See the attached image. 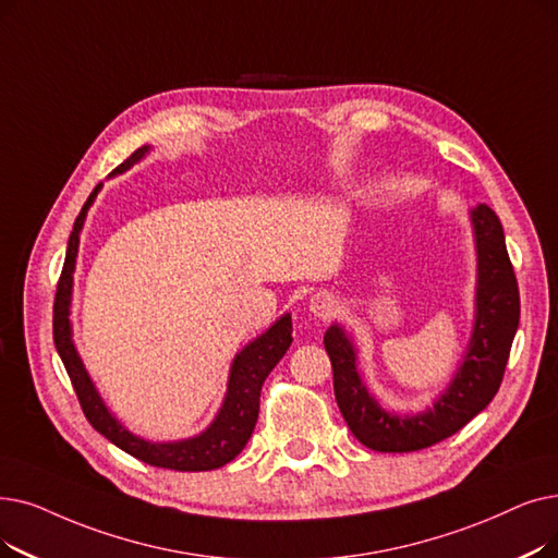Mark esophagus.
Instances as JSON below:
<instances>
[{"instance_id": "1", "label": "esophagus", "mask_w": 558, "mask_h": 558, "mask_svg": "<svg viewBox=\"0 0 558 558\" xmlns=\"http://www.w3.org/2000/svg\"><path fill=\"white\" fill-rule=\"evenodd\" d=\"M310 310L322 319H328L337 310V301L330 294H314L310 301Z\"/></svg>"}]
</instances>
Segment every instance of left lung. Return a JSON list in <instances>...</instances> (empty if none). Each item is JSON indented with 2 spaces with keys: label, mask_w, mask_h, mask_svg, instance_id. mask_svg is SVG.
<instances>
[{
  "label": "left lung",
  "mask_w": 558,
  "mask_h": 558,
  "mask_svg": "<svg viewBox=\"0 0 558 558\" xmlns=\"http://www.w3.org/2000/svg\"><path fill=\"white\" fill-rule=\"evenodd\" d=\"M476 241V317L463 365L453 380L420 415H395L367 392L355 365V349L337 324L324 335L332 365L335 399L355 438L385 453L420 451L463 428L497 395L520 324V292L504 228L488 205L472 209Z\"/></svg>",
  "instance_id": "obj_1"
}]
</instances>
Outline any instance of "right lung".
Returning a JSON list of instances; mask_svg holds the SVG:
<instances>
[{"label": "right lung", "instance_id": "add662e5", "mask_svg": "<svg viewBox=\"0 0 558 558\" xmlns=\"http://www.w3.org/2000/svg\"><path fill=\"white\" fill-rule=\"evenodd\" d=\"M148 150H150L148 145H143V148L132 153V157H128L116 168L113 175L128 171V168L138 159H143V155ZM100 186L102 184L93 189V193L75 219V226H72L63 271L57 284L54 319H52L54 344L63 360V367L70 376V383L75 387L80 405L95 430L102 433L109 442L128 451L130 456L143 460V463L163 468V470H178V472H207V470L223 468L226 463H230V460H234V456L251 440L257 415H259L262 385L266 376H269L271 369L278 365L280 357L287 353L289 344H292V317L284 314V317H280L264 335L253 339L244 351L236 353L230 369L226 401L219 410V415H216V420L209 424V428H205L201 435H196V438L178 440V442H148L143 438H136L134 433H130L109 413V408L105 405L102 397L98 395L93 380L88 378L84 362L77 355V349L72 344V335H70L68 314H70V296H72V271H75V259L80 248V232L86 219V211L93 205L95 196H98Z\"/></svg>", "mask_w": 558, "mask_h": 558}]
</instances>
